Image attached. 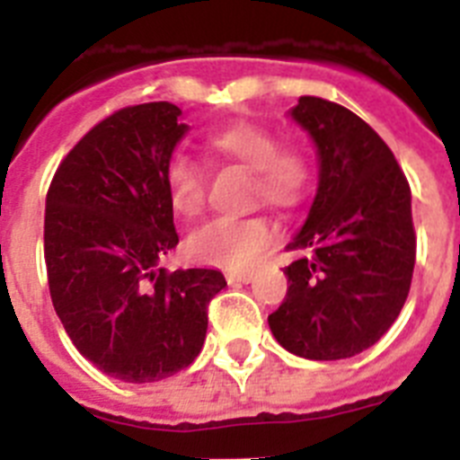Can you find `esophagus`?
<instances>
[{"mask_svg": "<svg viewBox=\"0 0 460 460\" xmlns=\"http://www.w3.org/2000/svg\"><path fill=\"white\" fill-rule=\"evenodd\" d=\"M253 279V271H230V274H227V283H251Z\"/></svg>", "mask_w": 460, "mask_h": 460, "instance_id": "34e87169", "label": "esophagus"}]
</instances>
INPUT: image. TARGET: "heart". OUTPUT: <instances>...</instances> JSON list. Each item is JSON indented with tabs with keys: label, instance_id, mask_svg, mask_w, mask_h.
Instances as JSON below:
<instances>
[{
	"label": "heart",
	"instance_id": "obj_1",
	"mask_svg": "<svg viewBox=\"0 0 460 460\" xmlns=\"http://www.w3.org/2000/svg\"><path fill=\"white\" fill-rule=\"evenodd\" d=\"M211 154L251 168L253 200H265L279 209H292L306 200L313 184V158L296 142L279 145L270 126L234 121L207 137ZM165 193L180 217L195 218L205 207V177L200 164L189 154H172L165 164ZM276 239L274 223L267 217L217 218L189 234L186 253L205 265L226 270L253 267Z\"/></svg>",
	"mask_w": 460,
	"mask_h": 460
}]
</instances>
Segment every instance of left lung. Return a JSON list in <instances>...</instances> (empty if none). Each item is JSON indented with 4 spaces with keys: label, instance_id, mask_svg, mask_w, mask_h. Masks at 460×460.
<instances>
[{
    "label": "left lung",
    "instance_id": "obj_1",
    "mask_svg": "<svg viewBox=\"0 0 460 460\" xmlns=\"http://www.w3.org/2000/svg\"><path fill=\"white\" fill-rule=\"evenodd\" d=\"M292 119L320 156L318 193L288 251V295L271 334L304 359H345L385 336L408 299L417 234L410 184L392 149L352 110L302 96Z\"/></svg>",
    "mask_w": 460,
    "mask_h": 460
}]
</instances>
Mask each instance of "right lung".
<instances>
[{"label": "right lung", "instance_id": "obj_1", "mask_svg": "<svg viewBox=\"0 0 460 460\" xmlns=\"http://www.w3.org/2000/svg\"><path fill=\"white\" fill-rule=\"evenodd\" d=\"M168 101L121 108L66 154L46 195L48 286L80 355L124 382H156L200 355L217 270L168 271L180 242L165 164L189 126Z\"/></svg>", "mask_w": 460, "mask_h": 460}]
</instances>
